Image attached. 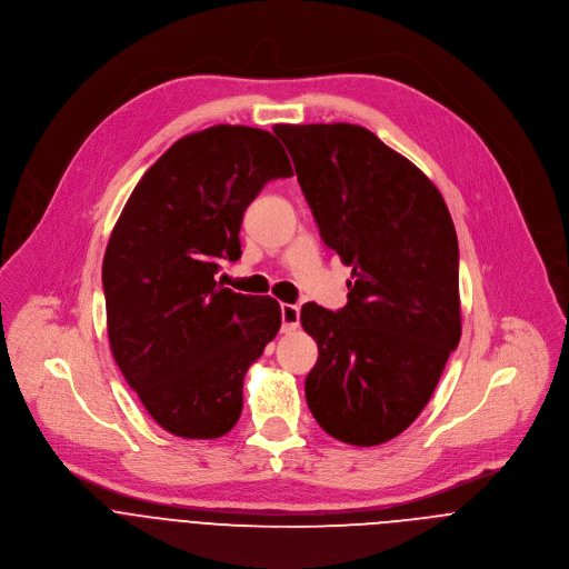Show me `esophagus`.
<instances>
[{
    "label": "esophagus",
    "instance_id": "34e87169",
    "mask_svg": "<svg viewBox=\"0 0 569 569\" xmlns=\"http://www.w3.org/2000/svg\"><path fill=\"white\" fill-rule=\"evenodd\" d=\"M299 328V308L292 303H281V330L295 332Z\"/></svg>",
    "mask_w": 569,
    "mask_h": 569
}]
</instances>
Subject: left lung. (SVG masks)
<instances>
[{
  "mask_svg": "<svg viewBox=\"0 0 569 569\" xmlns=\"http://www.w3.org/2000/svg\"><path fill=\"white\" fill-rule=\"evenodd\" d=\"M321 239L352 266L346 308H301L319 359L306 401L335 439L399 437L461 339L459 241L437 186L355 123H277Z\"/></svg>",
  "mask_w": 569,
  "mask_h": 569,
  "instance_id": "left-lung-1",
  "label": "left lung"
}]
</instances>
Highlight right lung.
Here are the masks:
<instances>
[{"label": "right lung", "instance_id": "1", "mask_svg": "<svg viewBox=\"0 0 569 569\" xmlns=\"http://www.w3.org/2000/svg\"><path fill=\"white\" fill-rule=\"evenodd\" d=\"M292 177L277 137L219 123L174 141L139 179L103 254L112 357L148 415L181 439H219L243 408V377L281 328L272 297L214 279L241 257L246 208Z\"/></svg>", "mask_w": 569, "mask_h": 569}]
</instances>
